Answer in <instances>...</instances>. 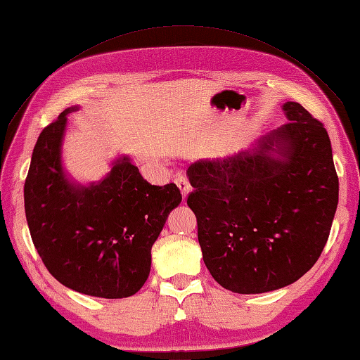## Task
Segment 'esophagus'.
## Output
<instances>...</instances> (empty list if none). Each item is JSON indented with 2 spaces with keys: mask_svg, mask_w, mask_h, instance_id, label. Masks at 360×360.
Listing matches in <instances>:
<instances>
[{
  "mask_svg": "<svg viewBox=\"0 0 360 360\" xmlns=\"http://www.w3.org/2000/svg\"><path fill=\"white\" fill-rule=\"evenodd\" d=\"M175 185L179 186L180 192H181V197H183V200H185L188 197L189 192H191V185H189L188 179L185 177V175H179V177L175 179Z\"/></svg>",
  "mask_w": 360,
  "mask_h": 360,
  "instance_id": "1",
  "label": "esophagus"
}]
</instances>
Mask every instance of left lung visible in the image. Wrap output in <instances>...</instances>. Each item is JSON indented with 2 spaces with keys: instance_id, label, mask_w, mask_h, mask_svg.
Wrapping results in <instances>:
<instances>
[{
  "instance_id": "8db88e82",
  "label": "left lung",
  "mask_w": 360,
  "mask_h": 360,
  "mask_svg": "<svg viewBox=\"0 0 360 360\" xmlns=\"http://www.w3.org/2000/svg\"><path fill=\"white\" fill-rule=\"evenodd\" d=\"M283 111L288 124L186 171L203 261L233 293L297 281L318 261L335 218L339 180L327 131L297 102Z\"/></svg>"
}]
</instances>
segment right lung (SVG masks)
<instances>
[{
  "label": "right lung",
  "instance_id": "obj_1",
  "mask_svg": "<svg viewBox=\"0 0 360 360\" xmlns=\"http://www.w3.org/2000/svg\"><path fill=\"white\" fill-rule=\"evenodd\" d=\"M65 108L42 129L24 185L25 218L47 270L75 292L119 300L137 293L150 276L151 248L171 210L181 203L179 188L155 186L120 154L99 181L81 183L63 160Z\"/></svg>",
  "mask_w": 360,
  "mask_h": 360
}]
</instances>
